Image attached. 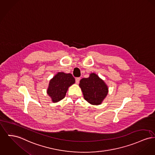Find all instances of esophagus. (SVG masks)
Here are the masks:
<instances>
[{
  "mask_svg": "<svg viewBox=\"0 0 155 155\" xmlns=\"http://www.w3.org/2000/svg\"><path fill=\"white\" fill-rule=\"evenodd\" d=\"M80 78L77 77V78H75V82H76V84H78L80 82Z\"/></svg>",
  "mask_w": 155,
  "mask_h": 155,
  "instance_id": "34e87169",
  "label": "esophagus"
}]
</instances>
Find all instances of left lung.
I'll use <instances>...</instances> for the list:
<instances>
[{
	"instance_id": "8db88e82",
	"label": "left lung",
	"mask_w": 155,
	"mask_h": 155,
	"mask_svg": "<svg viewBox=\"0 0 155 155\" xmlns=\"http://www.w3.org/2000/svg\"><path fill=\"white\" fill-rule=\"evenodd\" d=\"M80 82L84 99L92 105H100L108 94L107 84L95 73H91L89 77L82 78Z\"/></svg>"
}]
</instances>
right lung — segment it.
Instances as JSON below:
<instances>
[{
    "mask_svg": "<svg viewBox=\"0 0 155 155\" xmlns=\"http://www.w3.org/2000/svg\"><path fill=\"white\" fill-rule=\"evenodd\" d=\"M74 83L75 78L71 74L59 72L50 81L47 94L53 102H57L64 98L68 87Z\"/></svg>",
    "mask_w": 155,
    "mask_h": 155,
    "instance_id": "1",
    "label": "right lung"
}]
</instances>
